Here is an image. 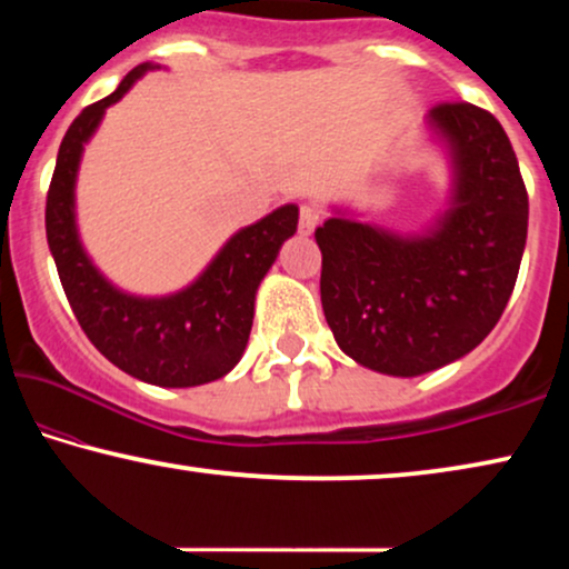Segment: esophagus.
Wrapping results in <instances>:
<instances>
[{
    "instance_id": "34e87169",
    "label": "esophagus",
    "mask_w": 569,
    "mask_h": 569,
    "mask_svg": "<svg viewBox=\"0 0 569 569\" xmlns=\"http://www.w3.org/2000/svg\"><path fill=\"white\" fill-rule=\"evenodd\" d=\"M321 222V209L316 204H302L300 207V232L302 236H310L316 230V224Z\"/></svg>"
}]
</instances>
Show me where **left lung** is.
<instances>
[{
    "mask_svg": "<svg viewBox=\"0 0 569 569\" xmlns=\"http://www.w3.org/2000/svg\"><path fill=\"white\" fill-rule=\"evenodd\" d=\"M427 127L453 173L432 224L401 236L339 209L316 230L333 339L396 378L425 376L485 341L516 287L528 232V193L500 121L471 103H440Z\"/></svg>",
    "mask_w": 569,
    "mask_h": 569,
    "instance_id": "obj_1",
    "label": "left lung"
}]
</instances>
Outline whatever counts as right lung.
<instances>
[{
    "label": "right lung",
    "instance_id": "add662e5",
    "mask_svg": "<svg viewBox=\"0 0 569 569\" xmlns=\"http://www.w3.org/2000/svg\"><path fill=\"white\" fill-rule=\"evenodd\" d=\"M150 69L158 64L144 61L131 69L111 96L84 108L67 129L46 197V238L69 306L98 352L144 383L191 388L228 376L243 357L256 290L298 230V204L279 207L238 230L209 267L173 295L142 298L108 282L77 230V170L106 108L119 103Z\"/></svg>",
    "mask_w": 569,
    "mask_h": 569
}]
</instances>
